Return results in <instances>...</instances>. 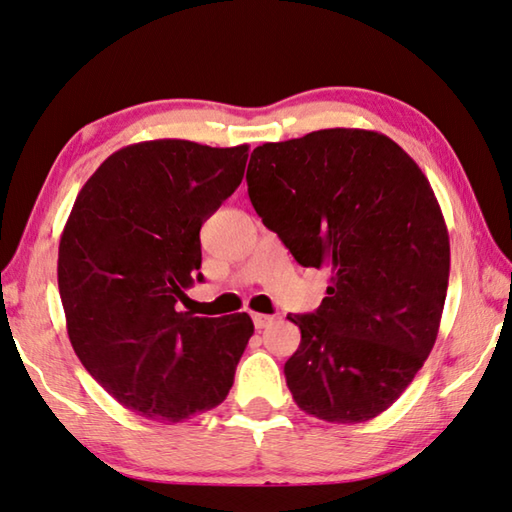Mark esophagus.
I'll list each match as a JSON object with an SVG mask.
<instances>
[{
	"instance_id": "esophagus-1",
	"label": "esophagus",
	"mask_w": 512,
	"mask_h": 512,
	"mask_svg": "<svg viewBox=\"0 0 512 512\" xmlns=\"http://www.w3.org/2000/svg\"><path fill=\"white\" fill-rule=\"evenodd\" d=\"M251 320H254L256 329L261 331V329H267V326L274 322V317L272 315H263V313H254V315H251Z\"/></svg>"
}]
</instances>
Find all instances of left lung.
I'll return each mask as SVG.
<instances>
[{"mask_svg":"<svg viewBox=\"0 0 512 512\" xmlns=\"http://www.w3.org/2000/svg\"><path fill=\"white\" fill-rule=\"evenodd\" d=\"M247 190L263 224L304 267H329L286 383L301 410L367 422L401 397L438 338L449 233L429 179L395 140L322 129L251 152Z\"/></svg>","mask_w":512,"mask_h":512,"instance_id":"obj_1","label":"left lung"}]
</instances>
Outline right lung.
<instances>
[{
  "instance_id": "1",
  "label": "right lung",
  "mask_w": 512,
  "mask_h": 512,
  "mask_svg": "<svg viewBox=\"0 0 512 512\" xmlns=\"http://www.w3.org/2000/svg\"><path fill=\"white\" fill-rule=\"evenodd\" d=\"M247 145L147 140L86 181L58 245V292L83 367L124 408L181 422L220 406L254 333L247 313L179 311L201 281L199 229L245 177Z\"/></svg>"
}]
</instances>
